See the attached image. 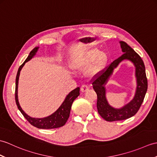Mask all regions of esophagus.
Instances as JSON below:
<instances>
[{
	"label": "esophagus",
	"mask_w": 157,
	"mask_h": 157,
	"mask_svg": "<svg viewBox=\"0 0 157 157\" xmlns=\"http://www.w3.org/2000/svg\"><path fill=\"white\" fill-rule=\"evenodd\" d=\"M89 90V87L87 85H82L81 87V91L82 92H86Z\"/></svg>",
	"instance_id": "1"
}]
</instances>
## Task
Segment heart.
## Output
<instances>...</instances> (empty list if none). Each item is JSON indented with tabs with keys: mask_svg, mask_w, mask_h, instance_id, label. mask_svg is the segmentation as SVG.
I'll return each instance as SVG.
<instances>
[{
	"mask_svg": "<svg viewBox=\"0 0 157 157\" xmlns=\"http://www.w3.org/2000/svg\"><path fill=\"white\" fill-rule=\"evenodd\" d=\"M108 61L106 53L98 52V49H94L80 54L73 62L72 67L75 70H83L88 67L87 74L94 76L99 74L104 70Z\"/></svg>",
	"mask_w": 157,
	"mask_h": 157,
	"instance_id": "obj_1",
	"label": "heart"
}]
</instances>
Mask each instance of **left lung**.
I'll return each mask as SVG.
<instances>
[{
    "instance_id": "left-lung-1",
    "label": "left lung",
    "mask_w": 157,
    "mask_h": 157,
    "mask_svg": "<svg viewBox=\"0 0 157 157\" xmlns=\"http://www.w3.org/2000/svg\"><path fill=\"white\" fill-rule=\"evenodd\" d=\"M123 55L100 72L92 82L93 88L97 94V109L99 114L108 122L123 120L135 115L143 104L148 87L145 66L141 57L124 41H120ZM126 59L130 60L136 66L137 89L133 99L120 109H115L108 104L105 97V88L108 79L115 68L120 63Z\"/></svg>"
}]
</instances>
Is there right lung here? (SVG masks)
<instances>
[{
  "mask_svg": "<svg viewBox=\"0 0 157 157\" xmlns=\"http://www.w3.org/2000/svg\"><path fill=\"white\" fill-rule=\"evenodd\" d=\"M39 47H35L31 52L29 53V56L24 61V63L22 64L19 67V70L17 71V77H16V83H15V101L18 108L22 113V114L24 116V117L27 120V121L31 124V125L37 127L38 128L41 129H52V128H57L59 127L63 126L66 123L67 120L70 116L71 105L74 102V101L75 100V98L79 95V90L80 88L78 87L75 90H72L71 92L69 93L68 95L65 98V100L62 104L60 105V107L52 115H50L47 117L43 118H32L31 116H28L20 106V104L18 100V83H19V79L20 71L21 69L23 68L24 65L26 62L31 59L33 57L36 53L37 52Z\"/></svg>",
  "mask_w": 157,
  "mask_h": 157,
  "instance_id": "obj_1",
  "label": "right lung"
}]
</instances>
